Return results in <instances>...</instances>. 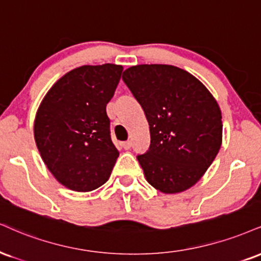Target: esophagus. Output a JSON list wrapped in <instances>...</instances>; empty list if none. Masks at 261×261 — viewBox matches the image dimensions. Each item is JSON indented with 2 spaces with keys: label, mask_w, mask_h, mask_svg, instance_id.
<instances>
[{
  "label": "esophagus",
  "mask_w": 261,
  "mask_h": 261,
  "mask_svg": "<svg viewBox=\"0 0 261 261\" xmlns=\"http://www.w3.org/2000/svg\"><path fill=\"white\" fill-rule=\"evenodd\" d=\"M121 146L124 149H130L131 146H133V142L131 141H125V142L121 143Z\"/></svg>",
  "instance_id": "34e87169"
}]
</instances>
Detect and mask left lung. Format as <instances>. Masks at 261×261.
Listing matches in <instances>:
<instances>
[{"mask_svg":"<svg viewBox=\"0 0 261 261\" xmlns=\"http://www.w3.org/2000/svg\"><path fill=\"white\" fill-rule=\"evenodd\" d=\"M122 81L149 124V148L137 155L147 181L163 193L192 187L221 147V111L215 98L198 79L174 65H135L124 71Z\"/></svg>","mask_w":261,"mask_h":261,"instance_id":"obj_1","label":"left lung"}]
</instances>
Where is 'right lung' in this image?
<instances>
[{
  "mask_svg": "<svg viewBox=\"0 0 261 261\" xmlns=\"http://www.w3.org/2000/svg\"><path fill=\"white\" fill-rule=\"evenodd\" d=\"M121 65H83L61 77L36 113L34 136L41 158L63 186L77 192L106 184L119 156L107 103Z\"/></svg>",
  "mask_w": 261,
  "mask_h": 261,
  "instance_id": "1",
  "label": "right lung"
}]
</instances>
